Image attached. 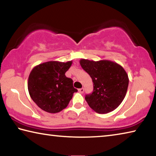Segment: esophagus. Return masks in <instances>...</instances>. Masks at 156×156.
<instances>
[{"instance_id":"1","label":"esophagus","mask_w":156,"mask_h":156,"mask_svg":"<svg viewBox=\"0 0 156 156\" xmlns=\"http://www.w3.org/2000/svg\"><path fill=\"white\" fill-rule=\"evenodd\" d=\"M78 91L80 92V94H83V92H84V89H83V88H80V89H78Z\"/></svg>"}]
</instances>
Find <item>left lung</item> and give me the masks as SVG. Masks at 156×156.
Returning a JSON list of instances; mask_svg holds the SVG:
<instances>
[{"mask_svg":"<svg viewBox=\"0 0 156 156\" xmlns=\"http://www.w3.org/2000/svg\"><path fill=\"white\" fill-rule=\"evenodd\" d=\"M80 64L93 81V92L85 96L89 106L98 113L115 109L125 98L129 85L128 75L124 68L107 60L81 59Z\"/></svg>","mask_w":156,"mask_h":156,"instance_id":"obj_1","label":"left lung"}]
</instances>
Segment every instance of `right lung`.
<instances>
[{"label": "right lung", "instance_id": "right-lung-1", "mask_svg": "<svg viewBox=\"0 0 156 156\" xmlns=\"http://www.w3.org/2000/svg\"><path fill=\"white\" fill-rule=\"evenodd\" d=\"M72 61H49L36 66L28 78V91L33 101L44 112H60L67 107L73 94L72 79L65 73Z\"/></svg>", "mask_w": 156, "mask_h": 156}]
</instances>
